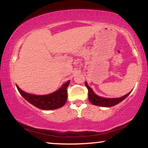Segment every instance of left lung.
<instances>
[{
	"label": "left lung",
	"instance_id": "8db88e82",
	"mask_svg": "<svg viewBox=\"0 0 148 148\" xmlns=\"http://www.w3.org/2000/svg\"><path fill=\"white\" fill-rule=\"evenodd\" d=\"M85 85H86V88L88 90V98L90 102L92 103V104L96 105V106H104V107H110L116 105L127 98L129 96L131 92L128 93V94L125 95L123 97L117 98H102V97H100L95 94L93 92V90L91 89L90 87L87 84V82H85Z\"/></svg>",
	"mask_w": 148,
	"mask_h": 148
}]
</instances>
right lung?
<instances>
[{
  "mask_svg": "<svg viewBox=\"0 0 148 148\" xmlns=\"http://www.w3.org/2000/svg\"><path fill=\"white\" fill-rule=\"evenodd\" d=\"M70 83V80L66 82L62 86L59 90L52 94L37 96L30 94L21 90L17 85H16L18 91L27 102L42 110H54L63 106L67 100V90L66 88Z\"/></svg>",
  "mask_w": 148,
  "mask_h": 148,
  "instance_id": "add662e5",
  "label": "right lung"
}]
</instances>
